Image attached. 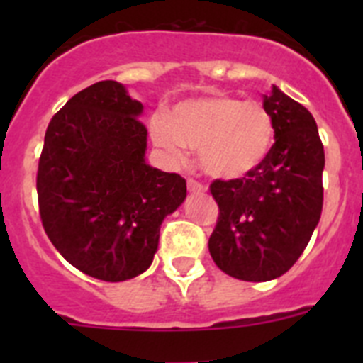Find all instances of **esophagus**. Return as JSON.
<instances>
[{"label": "esophagus", "instance_id": "34e87169", "mask_svg": "<svg viewBox=\"0 0 363 363\" xmlns=\"http://www.w3.org/2000/svg\"><path fill=\"white\" fill-rule=\"evenodd\" d=\"M187 187H189V191L194 192V194H200V192H205V187L201 184H198L196 179H189Z\"/></svg>", "mask_w": 363, "mask_h": 363}]
</instances>
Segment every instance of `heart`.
<instances>
[{
  "label": "heart",
  "mask_w": 363,
  "mask_h": 363,
  "mask_svg": "<svg viewBox=\"0 0 363 363\" xmlns=\"http://www.w3.org/2000/svg\"><path fill=\"white\" fill-rule=\"evenodd\" d=\"M150 136L172 162H182L189 147L198 150V163L207 176L242 179L269 158L277 125L259 101L211 94L178 104L171 120L154 118Z\"/></svg>",
  "instance_id": "heart-1"
}]
</instances>
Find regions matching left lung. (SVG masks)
Listing matches in <instances>:
<instances>
[{"label":"left lung","mask_w":363,"mask_h":363,"mask_svg":"<svg viewBox=\"0 0 363 363\" xmlns=\"http://www.w3.org/2000/svg\"><path fill=\"white\" fill-rule=\"evenodd\" d=\"M264 105L277 140L258 171L242 179H216L220 207L209 238L214 264L243 281H269L294 265L322 214L325 154L318 127L303 105L272 85Z\"/></svg>","instance_id":"left-lung-1"}]
</instances>
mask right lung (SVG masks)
<instances>
[{"label":"right lung","mask_w":363,"mask_h":363,"mask_svg":"<svg viewBox=\"0 0 363 363\" xmlns=\"http://www.w3.org/2000/svg\"><path fill=\"white\" fill-rule=\"evenodd\" d=\"M142 112L107 79L74 94L45 133L36 179L45 233L70 265L104 281L145 272L162 221L187 198L182 176L147 163Z\"/></svg>","instance_id":"add662e5"}]
</instances>
